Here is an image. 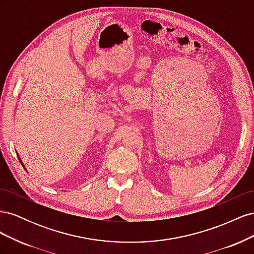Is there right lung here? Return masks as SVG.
<instances>
[{"label":"right lung","mask_w":254,"mask_h":254,"mask_svg":"<svg viewBox=\"0 0 254 254\" xmlns=\"http://www.w3.org/2000/svg\"><path fill=\"white\" fill-rule=\"evenodd\" d=\"M19 160H20V162H21V164L23 165V163H22V161H21V159H20V157H19Z\"/></svg>","instance_id":"obj_1"}]
</instances>
